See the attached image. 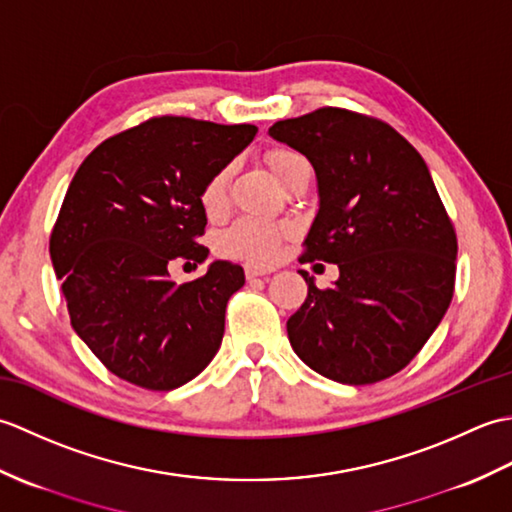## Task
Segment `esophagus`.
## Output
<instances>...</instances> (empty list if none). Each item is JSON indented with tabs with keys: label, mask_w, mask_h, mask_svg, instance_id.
<instances>
[{
	"label": "esophagus",
	"mask_w": 512,
	"mask_h": 512,
	"mask_svg": "<svg viewBox=\"0 0 512 512\" xmlns=\"http://www.w3.org/2000/svg\"><path fill=\"white\" fill-rule=\"evenodd\" d=\"M246 277L248 279H255V277H264L273 273V268H264V266H257V264H246Z\"/></svg>",
	"instance_id": "esophagus-1"
}]
</instances>
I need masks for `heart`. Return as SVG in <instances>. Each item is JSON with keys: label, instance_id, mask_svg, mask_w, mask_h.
Wrapping results in <instances>:
<instances>
[{"label": "heart", "instance_id": "heart-1", "mask_svg": "<svg viewBox=\"0 0 512 512\" xmlns=\"http://www.w3.org/2000/svg\"><path fill=\"white\" fill-rule=\"evenodd\" d=\"M266 162L281 184H286L297 171L310 169L308 160L299 151L292 149H270L266 154ZM228 182H231V167L228 165L217 169L204 182L200 191V204L206 215H220L224 211L228 198ZM284 237L286 231L281 226L266 220H257V217H244V220L235 222L226 233H222L220 250L224 255L242 257L255 264H270L277 259L281 239Z\"/></svg>", "mask_w": 512, "mask_h": 512}]
</instances>
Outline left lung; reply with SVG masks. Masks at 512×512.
<instances>
[{
  "instance_id": "1",
  "label": "left lung",
  "mask_w": 512,
  "mask_h": 512,
  "mask_svg": "<svg viewBox=\"0 0 512 512\" xmlns=\"http://www.w3.org/2000/svg\"><path fill=\"white\" fill-rule=\"evenodd\" d=\"M270 136L301 151L319 180V213L299 262L339 266L288 319L303 363L345 385L405 369L453 299L458 237L422 156L380 118L343 107L277 121Z\"/></svg>"
}]
</instances>
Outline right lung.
Wrapping results in <instances>:
<instances>
[{
	"label": "right lung",
	"mask_w": 512,
	"mask_h": 512,
	"mask_svg": "<svg viewBox=\"0 0 512 512\" xmlns=\"http://www.w3.org/2000/svg\"><path fill=\"white\" fill-rule=\"evenodd\" d=\"M255 134V125L154 116L103 140L74 173L50 235L52 266L74 332L127 383L176 389L220 350L242 266L213 262L180 286L169 266L209 255L198 244L200 191Z\"/></svg>",
	"instance_id": "1"
}]
</instances>
